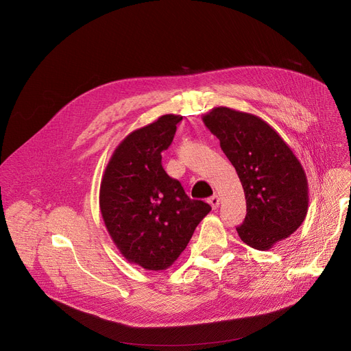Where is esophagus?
<instances>
[{"instance_id":"34e87169","label":"esophagus","mask_w":351,"mask_h":351,"mask_svg":"<svg viewBox=\"0 0 351 351\" xmlns=\"http://www.w3.org/2000/svg\"><path fill=\"white\" fill-rule=\"evenodd\" d=\"M209 204H210V206H212L213 209H217L219 205H220V197H219L217 195L210 196V197H209Z\"/></svg>"}]
</instances>
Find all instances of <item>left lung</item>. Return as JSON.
Here are the masks:
<instances>
[{
    "mask_svg": "<svg viewBox=\"0 0 351 351\" xmlns=\"http://www.w3.org/2000/svg\"><path fill=\"white\" fill-rule=\"evenodd\" d=\"M202 121L220 141L234 166L246 197V217L236 228L242 242L270 250L303 223L308 183L291 147L262 118L216 106Z\"/></svg>",
    "mask_w": 351,
    "mask_h": 351,
    "instance_id": "obj_1",
    "label": "left lung"
}]
</instances>
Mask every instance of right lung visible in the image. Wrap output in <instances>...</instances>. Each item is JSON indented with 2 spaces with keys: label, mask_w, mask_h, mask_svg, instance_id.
I'll list each match as a JSON object with an SVG mask.
<instances>
[{
  "label": "right lung",
  "mask_w": 351,
  "mask_h": 351,
  "mask_svg": "<svg viewBox=\"0 0 351 351\" xmlns=\"http://www.w3.org/2000/svg\"><path fill=\"white\" fill-rule=\"evenodd\" d=\"M180 115L166 114L135 129L109 158L99 188L105 228L125 259L145 270L171 267L209 212L162 168Z\"/></svg>",
  "instance_id": "add662e5"
}]
</instances>
